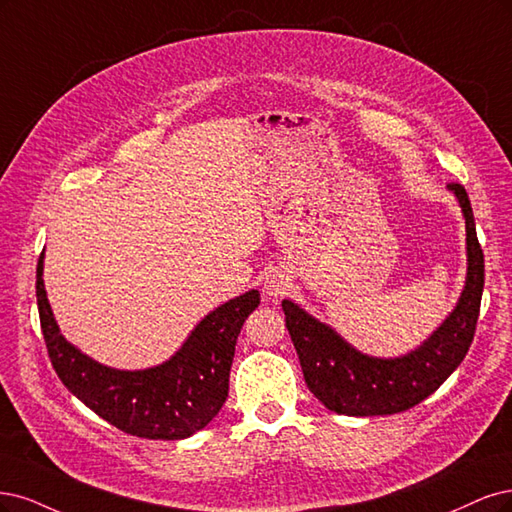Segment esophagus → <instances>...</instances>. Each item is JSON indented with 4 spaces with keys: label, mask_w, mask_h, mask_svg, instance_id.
<instances>
[{
    "label": "esophagus",
    "mask_w": 512,
    "mask_h": 512,
    "mask_svg": "<svg viewBox=\"0 0 512 512\" xmlns=\"http://www.w3.org/2000/svg\"><path fill=\"white\" fill-rule=\"evenodd\" d=\"M289 276L283 270H270L266 276H263V293L270 295V298H280L285 295L291 287Z\"/></svg>",
    "instance_id": "1"
}]
</instances>
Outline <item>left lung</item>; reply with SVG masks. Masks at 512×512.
Wrapping results in <instances>:
<instances>
[{
    "label": "left lung",
    "mask_w": 512,
    "mask_h": 512,
    "mask_svg": "<svg viewBox=\"0 0 512 512\" xmlns=\"http://www.w3.org/2000/svg\"><path fill=\"white\" fill-rule=\"evenodd\" d=\"M466 219V285L455 308L415 351L400 357H372L357 351L334 327L321 323L291 300H283L285 321L308 389L329 410L346 417L395 415L432 395L464 361L476 329L485 285V259L476 238L466 189L451 183Z\"/></svg>",
    "instance_id": "1"
}]
</instances>
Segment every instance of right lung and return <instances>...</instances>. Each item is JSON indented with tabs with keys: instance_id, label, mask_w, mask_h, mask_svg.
Listing matches in <instances>:
<instances>
[{
	"instance_id": "1",
	"label": "right lung",
	"mask_w": 512,
	"mask_h": 512,
	"mask_svg": "<svg viewBox=\"0 0 512 512\" xmlns=\"http://www.w3.org/2000/svg\"><path fill=\"white\" fill-rule=\"evenodd\" d=\"M44 253L36 270L40 325L61 383L121 432L148 440H183L219 415L229 391V370L246 317L259 306L251 289L221 304L193 327L183 346L159 366L117 370L65 340L44 289Z\"/></svg>"
}]
</instances>
